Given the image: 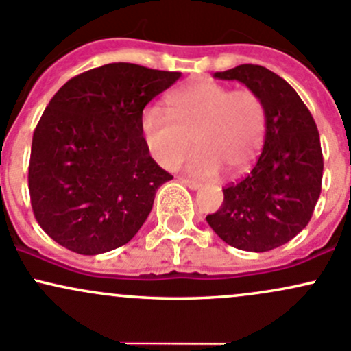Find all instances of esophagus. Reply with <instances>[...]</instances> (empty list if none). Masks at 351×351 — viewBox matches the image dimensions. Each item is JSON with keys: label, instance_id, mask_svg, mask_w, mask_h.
<instances>
[{"label": "esophagus", "instance_id": "esophagus-1", "mask_svg": "<svg viewBox=\"0 0 351 351\" xmlns=\"http://www.w3.org/2000/svg\"><path fill=\"white\" fill-rule=\"evenodd\" d=\"M179 182L184 184L186 187H189L191 191H197L199 187H201V184L195 182V180H191V179H186V177H179Z\"/></svg>", "mask_w": 351, "mask_h": 351}]
</instances>
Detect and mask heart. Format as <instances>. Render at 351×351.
Listing matches in <instances>:
<instances>
[{"instance_id": "heart-1", "label": "heart", "mask_w": 351, "mask_h": 351, "mask_svg": "<svg viewBox=\"0 0 351 351\" xmlns=\"http://www.w3.org/2000/svg\"><path fill=\"white\" fill-rule=\"evenodd\" d=\"M141 130L150 156L174 171L192 147L186 165L191 176L209 179L222 169L236 176L246 171L265 141L266 112L251 90H234L216 82H199L165 100V114L149 108Z\"/></svg>"}]
</instances>
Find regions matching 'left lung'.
<instances>
[{"instance_id":"left-lung-1","label":"left lung","mask_w":351,"mask_h":351,"mask_svg":"<svg viewBox=\"0 0 351 351\" xmlns=\"http://www.w3.org/2000/svg\"><path fill=\"white\" fill-rule=\"evenodd\" d=\"M214 78L241 82L261 99L266 134L250 174L222 189L221 209L206 221L236 250H274L306 228L318 202L323 177L318 129L296 90L265 66L244 63Z\"/></svg>"}]
</instances>
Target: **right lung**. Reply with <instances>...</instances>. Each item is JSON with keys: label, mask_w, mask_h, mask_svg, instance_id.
I'll use <instances>...</instances> for the list:
<instances>
[{"label": "right lung", "mask_w": 351, "mask_h": 351, "mask_svg": "<svg viewBox=\"0 0 351 351\" xmlns=\"http://www.w3.org/2000/svg\"><path fill=\"white\" fill-rule=\"evenodd\" d=\"M180 71L108 63L66 82L32 142L28 187L36 221L66 250L95 256L138 232L172 179L150 157L142 112Z\"/></svg>", "instance_id": "1"}]
</instances>
